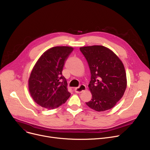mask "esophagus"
Listing matches in <instances>:
<instances>
[{"instance_id": "1", "label": "esophagus", "mask_w": 150, "mask_h": 150, "mask_svg": "<svg viewBox=\"0 0 150 150\" xmlns=\"http://www.w3.org/2000/svg\"><path fill=\"white\" fill-rule=\"evenodd\" d=\"M86 89V86L85 85H84V84H81V85H80L79 87H78V88H75V92H76V93H81L82 92H83V91H84Z\"/></svg>"}]
</instances>
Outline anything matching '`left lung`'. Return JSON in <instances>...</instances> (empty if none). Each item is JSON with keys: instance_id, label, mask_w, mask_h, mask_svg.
<instances>
[{"instance_id": "left-lung-1", "label": "left lung", "mask_w": 150, "mask_h": 150, "mask_svg": "<svg viewBox=\"0 0 150 150\" xmlns=\"http://www.w3.org/2000/svg\"><path fill=\"white\" fill-rule=\"evenodd\" d=\"M80 50L91 74L88 86L92 97L86 105L98 112L112 108L127 88V75L122 62L112 50L102 45L82 47Z\"/></svg>"}]
</instances>
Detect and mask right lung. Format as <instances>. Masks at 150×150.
Here are the masks:
<instances>
[{"instance_id":"obj_1","label":"right lung","mask_w":150,"mask_h":150,"mask_svg":"<svg viewBox=\"0 0 150 150\" xmlns=\"http://www.w3.org/2000/svg\"><path fill=\"white\" fill-rule=\"evenodd\" d=\"M73 50L71 47H54L45 52L36 62L29 78L28 88L31 97L39 106L57 108L70 96L62 71Z\"/></svg>"}]
</instances>
